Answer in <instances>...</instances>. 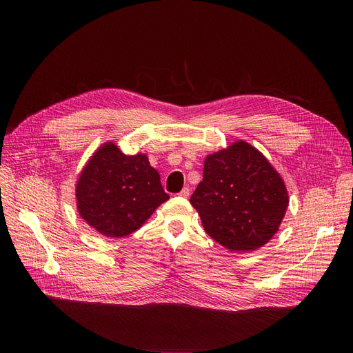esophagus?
I'll list each match as a JSON object with an SVG mask.
<instances>
[{
	"label": "esophagus",
	"mask_w": 353,
	"mask_h": 353,
	"mask_svg": "<svg viewBox=\"0 0 353 353\" xmlns=\"http://www.w3.org/2000/svg\"><path fill=\"white\" fill-rule=\"evenodd\" d=\"M189 194H190V189H189V188H183L181 192L179 193V196H180V197H184V199L189 197Z\"/></svg>",
	"instance_id": "34e87169"
}]
</instances>
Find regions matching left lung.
Segmentation results:
<instances>
[{"label":"left lung","mask_w":353,"mask_h":353,"mask_svg":"<svg viewBox=\"0 0 353 353\" xmlns=\"http://www.w3.org/2000/svg\"><path fill=\"white\" fill-rule=\"evenodd\" d=\"M206 233L229 252L265 246L289 205L282 176L245 140L208 154L203 180L190 197Z\"/></svg>","instance_id":"1"}]
</instances>
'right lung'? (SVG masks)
Masks as SVG:
<instances>
[{"instance_id":"add662e5","label":"right lung","mask_w":353,"mask_h":353,"mask_svg":"<svg viewBox=\"0 0 353 353\" xmlns=\"http://www.w3.org/2000/svg\"><path fill=\"white\" fill-rule=\"evenodd\" d=\"M169 199L148 157L125 156L114 141L103 143L92 153L76 183L79 214L105 237L136 232Z\"/></svg>"}]
</instances>
